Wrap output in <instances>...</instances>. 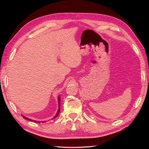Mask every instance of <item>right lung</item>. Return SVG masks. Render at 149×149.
<instances>
[{
  "label": "right lung",
  "instance_id": "add662e5",
  "mask_svg": "<svg viewBox=\"0 0 149 149\" xmlns=\"http://www.w3.org/2000/svg\"><path fill=\"white\" fill-rule=\"evenodd\" d=\"M58 111H57V112L56 113V115L53 117V119H55V118H56V117L58 116V114H59V112H60V96H58ZM22 116H23V118H24V119H26V120H30V121H33V122H35V123H43L44 122H45V121H37V120H32V119H29V118H26L25 116H23V115H22Z\"/></svg>",
  "mask_w": 149,
  "mask_h": 149
}]
</instances>
